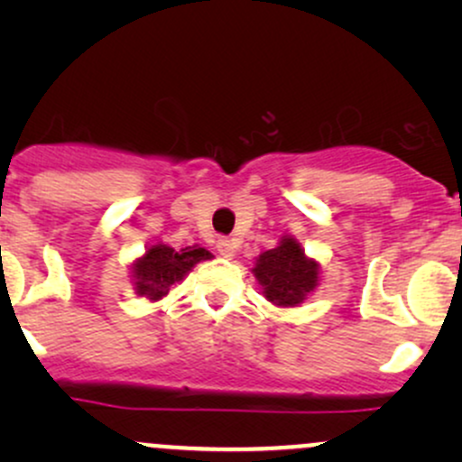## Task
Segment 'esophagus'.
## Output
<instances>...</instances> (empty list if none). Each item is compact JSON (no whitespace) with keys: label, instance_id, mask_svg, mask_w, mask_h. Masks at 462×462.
Masks as SVG:
<instances>
[{"label":"esophagus","instance_id":"34e87169","mask_svg":"<svg viewBox=\"0 0 462 462\" xmlns=\"http://www.w3.org/2000/svg\"><path fill=\"white\" fill-rule=\"evenodd\" d=\"M217 252H219L224 258H235L236 254L235 241H230V238H219V241H217Z\"/></svg>","mask_w":462,"mask_h":462}]
</instances>
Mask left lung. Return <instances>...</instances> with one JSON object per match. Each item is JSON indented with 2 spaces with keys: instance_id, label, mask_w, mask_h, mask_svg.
I'll list each match as a JSON object with an SVG mask.
<instances>
[{
  "instance_id": "left-lung-1",
  "label": "left lung",
  "mask_w": 462,
  "mask_h": 462,
  "mask_svg": "<svg viewBox=\"0 0 462 462\" xmlns=\"http://www.w3.org/2000/svg\"><path fill=\"white\" fill-rule=\"evenodd\" d=\"M252 273L263 286L264 298L280 309L300 306L319 286V263L306 256L298 238L291 235L263 252Z\"/></svg>"
}]
</instances>
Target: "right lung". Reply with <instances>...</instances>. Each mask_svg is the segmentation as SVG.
Wrapping results in <instances>:
<instances>
[{
    "instance_id": "1",
    "label": "right lung",
    "mask_w": 462,
    "mask_h": 462,
    "mask_svg": "<svg viewBox=\"0 0 462 462\" xmlns=\"http://www.w3.org/2000/svg\"><path fill=\"white\" fill-rule=\"evenodd\" d=\"M213 254L206 247H169L164 243H153L141 258L132 263V284L136 295L150 301L162 300L176 282H182L190 269L201 261H210Z\"/></svg>"
}]
</instances>
